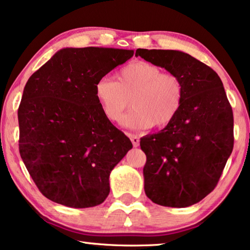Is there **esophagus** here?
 Returning a JSON list of instances; mask_svg holds the SVG:
<instances>
[{
    "mask_svg": "<svg viewBox=\"0 0 250 250\" xmlns=\"http://www.w3.org/2000/svg\"><path fill=\"white\" fill-rule=\"evenodd\" d=\"M129 138H131V141H132L133 146H134V148H136V146H139V145H140V139L138 138V136L133 135V134H129Z\"/></svg>",
    "mask_w": 250,
    "mask_h": 250,
    "instance_id": "34e87169",
    "label": "esophagus"
}]
</instances>
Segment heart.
Returning <instances> with one entry per match:
<instances>
[{
	"mask_svg": "<svg viewBox=\"0 0 250 250\" xmlns=\"http://www.w3.org/2000/svg\"><path fill=\"white\" fill-rule=\"evenodd\" d=\"M94 94L108 121H121L131 99L133 109L123 119V125L135 129L164 128L179 114L183 86L174 74L163 73L146 61H135L123 67L116 74V81L99 80Z\"/></svg>",
	"mask_w": 250,
	"mask_h": 250,
	"instance_id": "heart-1",
	"label": "heart"
}]
</instances>
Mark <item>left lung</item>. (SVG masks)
<instances>
[{"label": "left lung", "mask_w": 250, "mask_h": 250, "mask_svg": "<svg viewBox=\"0 0 250 250\" xmlns=\"http://www.w3.org/2000/svg\"><path fill=\"white\" fill-rule=\"evenodd\" d=\"M140 56L180 78L183 101L168 126L141 139L145 191L153 203L189 207L215 189L233 149V112L218 75L176 50L138 49Z\"/></svg>", "instance_id": "obj_1"}]
</instances>
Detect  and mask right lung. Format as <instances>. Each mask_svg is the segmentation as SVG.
Here are the masks:
<instances>
[{
  "label": "right lung",
  "mask_w": 250,
  "mask_h": 250,
  "mask_svg": "<svg viewBox=\"0 0 250 250\" xmlns=\"http://www.w3.org/2000/svg\"><path fill=\"white\" fill-rule=\"evenodd\" d=\"M133 54L112 47H66L29 77L18 109L19 152L47 199L87 208L108 197L110 172L133 146L105 118L94 87Z\"/></svg>",
  "instance_id": "right-lung-1"
}]
</instances>
